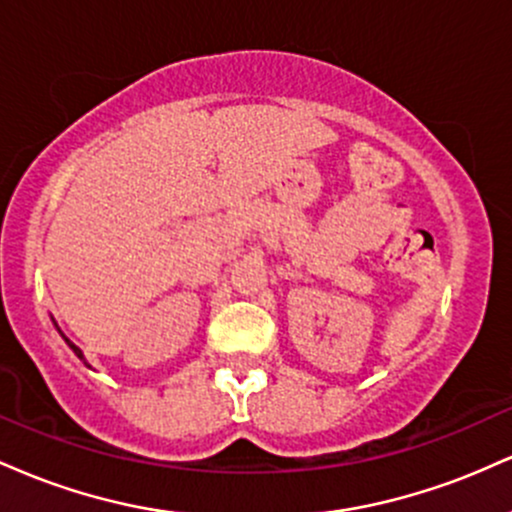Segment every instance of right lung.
<instances>
[{"instance_id": "1", "label": "right lung", "mask_w": 512, "mask_h": 512, "mask_svg": "<svg viewBox=\"0 0 512 512\" xmlns=\"http://www.w3.org/2000/svg\"><path fill=\"white\" fill-rule=\"evenodd\" d=\"M60 334H62V332H60ZM62 337H64V334H62ZM64 342H67V344H69V349H72V351H74V354H76V356H79V358H81V361H84V363H86V358H84V354H81V349H79V346H76L74 342H69V339H67V337H64ZM86 366H88V363H86Z\"/></svg>"}]
</instances>
